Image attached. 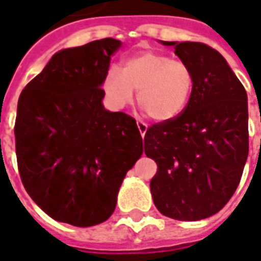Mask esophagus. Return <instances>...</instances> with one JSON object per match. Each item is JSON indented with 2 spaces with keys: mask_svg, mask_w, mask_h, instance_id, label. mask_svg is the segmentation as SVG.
<instances>
[{
  "mask_svg": "<svg viewBox=\"0 0 261 261\" xmlns=\"http://www.w3.org/2000/svg\"><path fill=\"white\" fill-rule=\"evenodd\" d=\"M136 125H138V129H139L141 135L144 138L146 134V129H148V125H146L145 122H142V120H136Z\"/></svg>",
  "mask_w": 261,
  "mask_h": 261,
  "instance_id": "obj_1",
  "label": "esophagus"
}]
</instances>
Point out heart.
Returning <instances> with one entry per match:
<instances>
[{
	"label": "heart",
	"instance_id": "1",
	"mask_svg": "<svg viewBox=\"0 0 261 261\" xmlns=\"http://www.w3.org/2000/svg\"><path fill=\"white\" fill-rule=\"evenodd\" d=\"M195 87V72L183 59L142 50L127 56L122 68L110 66L103 78V90L110 103L125 107L134 100L148 117L156 122L171 120L183 113Z\"/></svg>",
	"mask_w": 261,
	"mask_h": 261
}]
</instances>
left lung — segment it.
Segmentation results:
<instances>
[{
	"label": "left lung",
	"instance_id": "8db88e82",
	"mask_svg": "<svg viewBox=\"0 0 261 261\" xmlns=\"http://www.w3.org/2000/svg\"><path fill=\"white\" fill-rule=\"evenodd\" d=\"M195 72L189 105L146 129L144 149L156 163L151 193L163 215L199 221L219 212L240 185L248 156L246 88L224 56L200 42H163Z\"/></svg>",
	"mask_w": 261,
	"mask_h": 261
}]
</instances>
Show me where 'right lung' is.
<instances>
[{"label": "right lung", "mask_w": 261, "mask_h": 261, "mask_svg": "<svg viewBox=\"0 0 261 261\" xmlns=\"http://www.w3.org/2000/svg\"><path fill=\"white\" fill-rule=\"evenodd\" d=\"M120 45L107 37L58 52L18 98V173L36 205L59 222L109 219L126 173L142 155L135 119L101 105L103 78Z\"/></svg>", "instance_id": "add662e5"}]
</instances>
